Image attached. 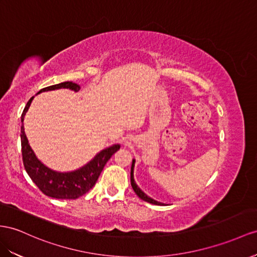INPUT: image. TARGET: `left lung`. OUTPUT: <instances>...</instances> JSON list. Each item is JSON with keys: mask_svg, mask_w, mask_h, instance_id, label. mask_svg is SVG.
I'll list each match as a JSON object with an SVG mask.
<instances>
[{"mask_svg": "<svg viewBox=\"0 0 257 257\" xmlns=\"http://www.w3.org/2000/svg\"><path fill=\"white\" fill-rule=\"evenodd\" d=\"M135 160L133 161V165H131V173H130V181H131V187H133L134 191L136 192V194L140 197L141 200L146 201V202H149V203H152V204H155V205H164L163 203L161 202H157L153 199H151V197H149L146 193H144L142 190L137 186V183L135 182V179H134V167H135Z\"/></svg>", "mask_w": 257, "mask_h": 257, "instance_id": "left-lung-1", "label": "left lung"}]
</instances>
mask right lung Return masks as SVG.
<instances>
[{"label": "right lung", "instance_id": "obj_1", "mask_svg": "<svg viewBox=\"0 0 257 257\" xmlns=\"http://www.w3.org/2000/svg\"><path fill=\"white\" fill-rule=\"evenodd\" d=\"M61 88H67L76 92L80 89V87L77 83L66 81L43 88L38 93H41L43 91ZM32 98H34V96L28 101L24 109V113L22 115V122L24 121V116L26 115V111L28 110L30 106ZM21 133L23 162L26 172L28 173L31 180L36 183V186L40 189V191L43 194L54 197V199L75 200L87 193L95 185L104 166L106 165V163L108 162L111 155L120 149L119 144H115L113 147L103 150L89 164H87L82 168L76 170V172L56 173L54 170L45 167L37 159L34 151H32L29 146L27 137L25 135L24 126H22Z\"/></svg>", "mask_w": 257, "mask_h": 257}]
</instances>
